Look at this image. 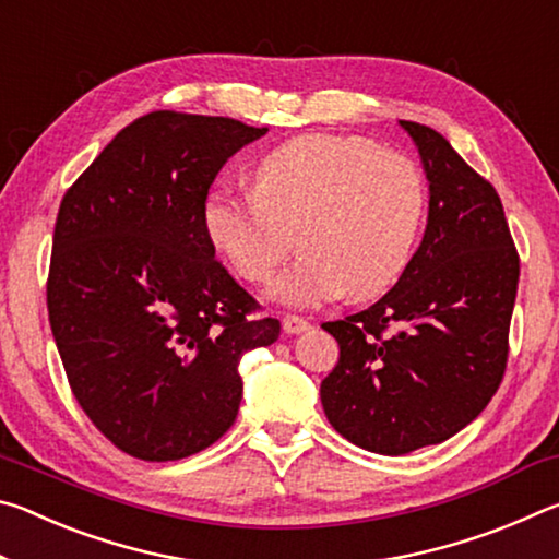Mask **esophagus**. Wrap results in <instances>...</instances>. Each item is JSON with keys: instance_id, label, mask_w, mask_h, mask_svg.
<instances>
[{"instance_id": "esophagus-1", "label": "esophagus", "mask_w": 559, "mask_h": 559, "mask_svg": "<svg viewBox=\"0 0 559 559\" xmlns=\"http://www.w3.org/2000/svg\"><path fill=\"white\" fill-rule=\"evenodd\" d=\"M308 328H310L308 320H302L298 316L283 318V333H286V335H300V333H306Z\"/></svg>"}]
</instances>
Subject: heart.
Returning <instances> with one entry per match:
<instances>
[{"mask_svg":"<svg viewBox=\"0 0 559 559\" xmlns=\"http://www.w3.org/2000/svg\"><path fill=\"white\" fill-rule=\"evenodd\" d=\"M427 212V185L409 157L355 135L288 140L253 169V189L216 187L204 234L236 276L261 283L293 249L302 253L269 296L316 308L374 298L402 278Z\"/></svg>","mask_w":559,"mask_h":559,"instance_id":"b5f03b06","label":"heart"}]
</instances>
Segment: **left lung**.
Segmentation results:
<instances>
[{"label":"left lung","instance_id":"left-lung-1","mask_svg":"<svg viewBox=\"0 0 559 559\" xmlns=\"http://www.w3.org/2000/svg\"><path fill=\"white\" fill-rule=\"evenodd\" d=\"M400 126L429 182L427 231L386 296L323 323L340 359L320 384L333 429L382 456L447 441L486 409L506 372L520 276L493 185L441 132Z\"/></svg>","mask_w":559,"mask_h":559}]
</instances>
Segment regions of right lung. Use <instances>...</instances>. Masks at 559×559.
Here are the masks:
<instances>
[{
	"label": "right lung",
	"instance_id": "obj_1",
	"mask_svg": "<svg viewBox=\"0 0 559 559\" xmlns=\"http://www.w3.org/2000/svg\"><path fill=\"white\" fill-rule=\"evenodd\" d=\"M269 128L155 110L122 128L66 192L46 302L75 400L143 461L222 439L241 404L239 359L276 318L214 259L202 206L226 159Z\"/></svg>",
	"mask_w": 559,
	"mask_h": 559
}]
</instances>
